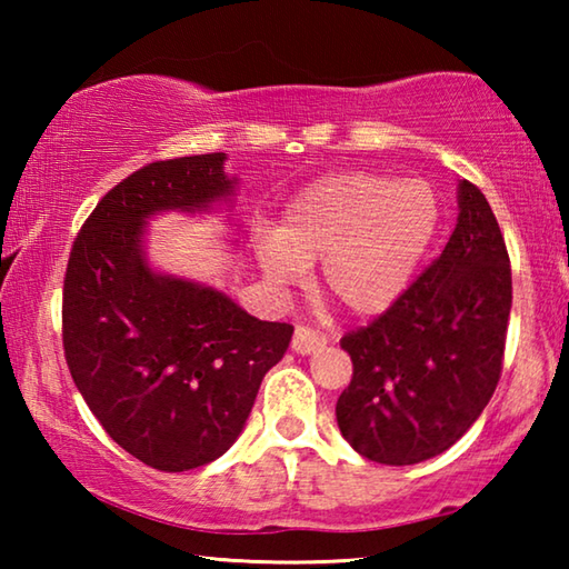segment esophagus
<instances>
[{"mask_svg": "<svg viewBox=\"0 0 569 569\" xmlns=\"http://www.w3.org/2000/svg\"><path fill=\"white\" fill-rule=\"evenodd\" d=\"M323 346H326V336H321L319 331H313V329H308V326H296L293 341H291V349L296 353L308 356L313 351H321Z\"/></svg>", "mask_w": 569, "mask_h": 569, "instance_id": "34e87169", "label": "esophagus"}]
</instances>
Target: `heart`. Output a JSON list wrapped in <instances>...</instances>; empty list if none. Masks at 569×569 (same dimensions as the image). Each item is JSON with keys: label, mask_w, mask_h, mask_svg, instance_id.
Wrapping results in <instances>:
<instances>
[{"label": "heart", "mask_w": 569, "mask_h": 569, "mask_svg": "<svg viewBox=\"0 0 569 569\" xmlns=\"http://www.w3.org/2000/svg\"><path fill=\"white\" fill-rule=\"evenodd\" d=\"M439 203L421 180L339 172L311 182L283 208L256 258L266 283L286 293L319 263V286L359 319L379 316L407 291L437 233Z\"/></svg>", "instance_id": "heart-1"}]
</instances>
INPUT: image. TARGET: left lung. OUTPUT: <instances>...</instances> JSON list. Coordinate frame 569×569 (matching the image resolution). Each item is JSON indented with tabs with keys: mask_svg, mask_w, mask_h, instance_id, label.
<instances>
[{
	"mask_svg": "<svg viewBox=\"0 0 569 569\" xmlns=\"http://www.w3.org/2000/svg\"><path fill=\"white\" fill-rule=\"evenodd\" d=\"M441 256L366 329L346 333L353 377L343 439L379 465H419L467 435L492 399L512 308L507 246L487 198L461 180Z\"/></svg>",
	"mask_w": 569,
	"mask_h": 569,
	"instance_id": "obj_1",
	"label": "left lung"
}]
</instances>
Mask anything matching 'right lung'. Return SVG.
Returning a JSON list of instances; mask_svg holds the SVG:
<instances>
[{"label":"right lung","instance_id":"add662e5","mask_svg":"<svg viewBox=\"0 0 569 569\" xmlns=\"http://www.w3.org/2000/svg\"><path fill=\"white\" fill-rule=\"evenodd\" d=\"M226 160L208 152L132 172L84 220L67 263L62 343L74 387L124 451L160 471L203 467L233 447L293 336L148 261L150 218L230 203L238 178Z\"/></svg>","mask_w":569,"mask_h":569}]
</instances>
